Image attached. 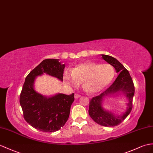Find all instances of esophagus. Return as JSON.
Returning a JSON list of instances; mask_svg holds the SVG:
<instances>
[{
  "label": "esophagus",
  "mask_w": 153,
  "mask_h": 153,
  "mask_svg": "<svg viewBox=\"0 0 153 153\" xmlns=\"http://www.w3.org/2000/svg\"><path fill=\"white\" fill-rule=\"evenodd\" d=\"M81 97V95H79V94H75V98H79Z\"/></svg>",
  "instance_id": "obj_1"
}]
</instances>
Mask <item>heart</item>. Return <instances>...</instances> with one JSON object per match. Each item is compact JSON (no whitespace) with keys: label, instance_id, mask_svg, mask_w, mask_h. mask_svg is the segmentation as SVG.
Segmentation results:
<instances>
[{"label":"heart","instance_id":"obj_1","mask_svg":"<svg viewBox=\"0 0 153 153\" xmlns=\"http://www.w3.org/2000/svg\"><path fill=\"white\" fill-rule=\"evenodd\" d=\"M115 76V70L109 64L87 61L81 62L66 72L65 80L72 86H79L83 83L85 89L89 93H99L111 83Z\"/></svg>","mask_w":153,"mask_h":153}]
</instances>
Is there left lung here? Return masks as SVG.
Listing matches in <instances>:
<instances>
[{
    "label": "left lung",
    "mask_w": 153,
    "mask_h": 153,
    "mask_svg": "<svg viewBox=\"0 0 153 153\" xmlns=\"http://www.w3.org/2000/svg\"><path fill=\"white\" fill-rule=\"evenodd\" d=\"M102 59L114 67L118 77L113 84L100 95L93 97L89 102L88 114L94 122L104 126H115L119 125L130 114L132 109V100L135 92L134 85L129 72L121 63L111 56L102 55ZM123 92L129 100L127 109L120 116H116L102 108V98L109 95Z\"/></svg>",
    "instance_id": "obj_1"
}]
</instances>
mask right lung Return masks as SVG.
Here are the masks:
<instances>
[{"label": "right lung", "mask_w": 153, "mask_h": 153, "mask_svg": "<svg viewBox=\"0 0 153 153\" xmlns=\"http://www.w3.org/2000/svg\"><path fill=\"white\" fill-rule=\"evenodd\" d=\"M65 64L59 59H45L28 74L20 94L19 102L25 120L34 128L53 132L65 125L74 101V94H57L46 97L37 93L34 82L38 76L45 73L62 81Z\"/></svg>", "instance_id": "1"}]
</instances>
